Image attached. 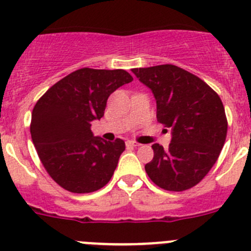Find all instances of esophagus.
<instances>
[{
    "label": "esophagus",
    "instance_id": "obj_1",
    "mask_svg": "<svg viewBox=\"0 0 251 251\" xmlns=\"http://www.w3.org/2000/svg\"><path fill=\"white\" fill-rule=\"evenodd\" d=\"M127 146H130V147H139L141 143H138L136 141H127Z\"/></svg>",
    "mask_w": 251,
    "mask_h": 251
}]
</instances>
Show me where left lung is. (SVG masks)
Segmentation results:
<instances>
[{
    "mask_svg": "<svg viewBox=\"0 0 251 251\" xmlns=\"http://www.w3.org/2000/svg\"><path fill=\"white\" fill-rule=\"evenodd\" d=\"M152 90L157 121L172 130L168 148L154 143L148 177L167 191H185L208 174L227 133L223 101L203 80L176 65L132 69Z\"/></svg>",
    "mask_w": 251,
    "mask_h": 251,
    "instance_id": "obj_1",
    "label": "left lung"
}]
</instances>
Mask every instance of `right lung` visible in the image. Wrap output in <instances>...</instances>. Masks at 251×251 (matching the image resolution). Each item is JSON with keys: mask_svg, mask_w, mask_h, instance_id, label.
Listing matches in <instances>:
<instances>
[{"mask_svg": "<svg viewBox=\"0 0 251 251\" xmlns=\"http://www.w3.org/2000/svg\"><path fill=\"white\" fill-rule=\"evenodd\" d=\"M132 80L122 69L83 68L54 84L35 104L31 138L57 185L74 194H89L109 182L126 143L94 137L90 127L104 115L109 95Z\"/></svg>", "mask_w": 251, "mask_h": 251, "instance_id": "add662e5", "label": "right lung"}]
</instances>
